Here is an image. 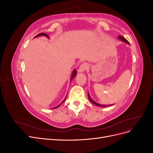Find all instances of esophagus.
Wrapping results in <instances>:
<instances>
[{
	"label": "esophagus",
	"instance_id": "34e87169",
	"mask_svg": "<svg viewBox=\"0 0 153 153\" xmlns=\"http://www.w3.org/2000/svg\"><path fill=\"white\" fill-rule=\"evenodd\" d=\"M88 68H89V65H88L87 63H82V64H80L79 68H78V71L81 73L84 72Z\"/></svg>",
	"mask_w": 153,
	"mask_h": 153
}]
</instances>
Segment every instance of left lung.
I'll return each instance as SVG.
<instances>
[{
  "instance_id": "left-lung-1",
  "label": "left lung",
  "mask_w": 153,
  "mask_h": 153,
  "mask_svg": "<svg viewBox=\"0 0 153 153\" xmlns=\"http://www.w3.org/2000/svg\"><path fill=\"white\" fill-rule=\"evenodd\" d=\"M118 38H119L120 40H121V41H124V42H126V43H128V44H129V42H128V41L126 39H125L124 38H123V37H122V36H119L118 37ZM88 98H89V100H90L91 102H92V103L94 104V105H97V106H101V107H103V106H105H105H106V105H100V104H98V103H96L95 101H94L93 100H92L91 98V97H90V96H89V93H88ZM108 106H111V105H108Z\"/></svg>"
}]
</instances>
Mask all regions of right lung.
<instances>
[{"label":"right lung","mask_w":153,"mask_h":153,"mask_svg":"<svg viewBox=\"0 0 153 153\" xmlns=\"http://www.w3.org/2000/svg\"><path fill=\"white\" fill-rule=\"evenodd\" d=\"M39 36H46V37H47V38H48V36L47 34H45V33H43V32H41V33H40V34H38V35H37V36H36L35 37H38ZM76 71L75 70H75H74L73 71V73H72V75H71V80H72L73 79V78H74V77H75V76H76ZM66 98L65 99H64V101H62V102L61 103V104H60L59 105H58L57 106H56V107H54V108H57V107H59V106H60V105H61L63 102H64V101H65L66 100Z\"/></svg>","instance_id":"add662e5"}]
</instances>
